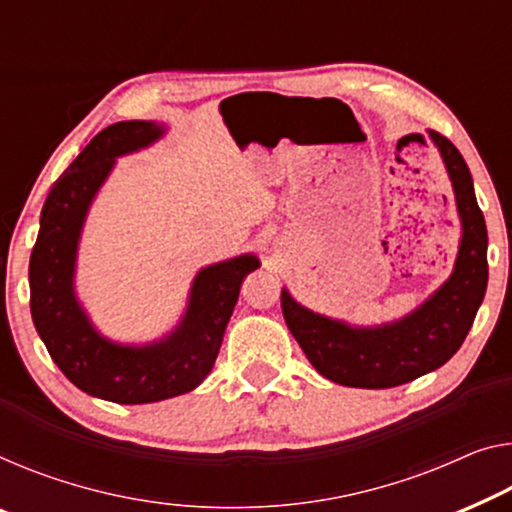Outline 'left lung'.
<instances>
[{"instance_id":"obj_1","label":"left lung","mask_w":512,"mask_h":512,"mask_svg":"<svg viewBox=\"0 0 512 512\" xmlns=\"http://www.w3.org/2000/svg\"><path fill=\"white\" fill-rule=\"evenodd\" d=\"M453 183L462 236L455 266L437 292L388 324L354 326L305 308L282 287L287 329L319 375L340 386L393 388L437 370L462 347L487 289V227L460 151L430 131Z\"/></svg>"}]
</instances>
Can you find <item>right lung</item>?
Instances as JSON below:
<instances>
[{"label":"right lung","mask_w":512,"mask_h":512,"mask_svg":"<svg viewBox=\"0 0 512 512\" xmlns=\"http://www.w3.org/2000/svg\"><path fill=\"white\" fill-rule=\"evenodd\" d=\"M163 135L165 126L156 121H119L98 133L52 186L29 259L32 319L52 361L80 391L117 404L160 402L200 386L216 363L243 278L259 269L253 253L204 266L190 285L179 324L154 342L121 345L91 324L75 294L89 207L119 156Z\"/></svg>","instance_id":"add662e5"}]
</instances>
